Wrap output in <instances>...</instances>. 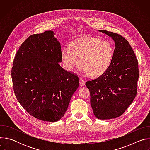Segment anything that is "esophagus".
Here are the masks:
<instances>
[{
    "instance_id": "esophagus-1",
    "label": "esophagus",
    "mask_w": 150,
    "mask_h": 150,
    "mask_svg": "<svg viewBox=\"0 0 150 150\" xmlns=\"http://www.w3.org/2000/svg\"><path fill=\"white\" fill-rule=\"evenodd\" d=\"M85 82L84 79H83L82 78H80V79H79V85H81V86H83V85H85Z\"/></svg>"
}]
</instances>
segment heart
I'll list each match as a JSON object with an SVG mask.
<instances>
[{"instance_id":"heart-1","label":"heart","mask_w":150,"mask_h":150,"mask_svg":"<svg viewBox=\"0 0 150 150\" xmlns=\"http://www.w3.org/2000/svg\"><path fill=\"white\" fill-rule=\"evenodd\" d=\"M113 57V49L108 41L91 36L76 39L65 48L62 58L65 68L73 71L80 65L83 74L98 77L103 74L110 66Z\"/></svg>"}]
</instances>
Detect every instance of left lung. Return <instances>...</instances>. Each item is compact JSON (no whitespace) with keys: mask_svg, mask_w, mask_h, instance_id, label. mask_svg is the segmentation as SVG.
Listing matches in <instances>:
<instances>
[{"mask_svg":"<svg viewBox=\"0 0 150 150\" xmlns=\"http://www.w3.org/2000/svg\"><path fill=\"white\" fill-rule=\"evenodd\" d=\"M111 37L115 42L110 66L98 78L85 83L90 93V103L98 119L121 116L134 101L139 78L138 59L131 45L115 33L99 30Z\"/></svg>","mask_w":150,"mask_h":150,"instance_id":"obj_1","label":"left lung"}]
</instances>
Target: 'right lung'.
I'll use <instances>...</instances> for the list:
<instances>
[{
    "label": "right lung",
    "mask_w": 150,
    "mask_h": 150,
    "mask_svg": "<svg viewBox=\"0 0 150 150\" xmlns=\"http://www.w3.org/2000/svg\"><path fill=\"white\" fill-rule=\"evenodd\" d=\"M52 31L30 35L15 56L11 75L15 96L39 120L56 122L66 112L79 87L78 76L59 65L60 43Z\"/></svg>",
    "instance_id": "obj_1"
}]
</instances>
